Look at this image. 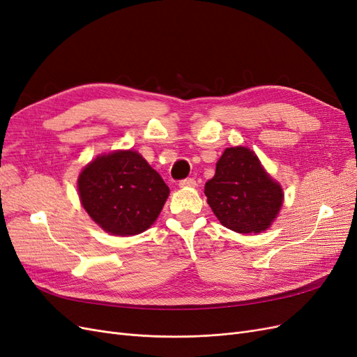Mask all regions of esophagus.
<instances>
[{"mask_svg": "<svg viewBox=\"0 0 357 357\" xmlns=\"http://www.w3.org/2000/svg\"><path fill=\"white\" fill-rule=\"evenodd\" d=\"M178 186H180V188H195V186H197V180L192 178V177L183 178V180H180Z\"/></svg>", "mask_w": 357, "mask_h": 357, "instance_id": "esophagus-1", "label": "esophagus"}]
</instances>
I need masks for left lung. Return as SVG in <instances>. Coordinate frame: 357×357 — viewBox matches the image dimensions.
<instances>
[{"mask_svg":"<svg viewBox=\"0 0 357 357\" xmlns=\"http://www.w3.org/2000/svg\"><path fill=\"white\" fill-rule=\"evenodd\" d=\"M204 193L215 218L238 234L265 231L283 204L282 188L247 147L225 150Z\"/></svg>","mask_w":357,"mask_h":357,"instance_id":"8db88e82","label":"left lung"}]
</instances>
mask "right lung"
Returning a JSON list of instances; mask_svg holds the SVG:
<instances>
[{
	"label": "right lung",
	"instance_id": "obj_1",
	"mask_svg": "<svg viewBox=\"0 0 357 357\" xmlns=\"http://www.w3.org/2000/svg\"><path fill=\"white\" fill-rule=\"evenodd\" d=\"M84 210L113 235H137L150 228L169 188L146 159L132 150L98 156L79 177Z\"/></svg>",
	"mask_w": 357,
	"mask_h": 357
}]
</instances>
